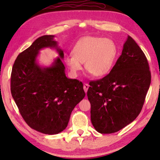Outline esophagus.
<instances>
[{"mask_svg": "<svg viewBox=\"0 0 160 160\" xmlns=\"http://www.w3.org/2000/svg\"><path fill=\"white\" fill-rule=\"evenodd\" d=\"M89 87H90V85H89L88 84H87V83H85V84H84V85H83V88H84V90H85V92H88V89H89Z\"/></svg>", "mask_w": 160, "mask_h": 160, "instance_id": "obj_1", "label": "esophagus"}]
</instances>
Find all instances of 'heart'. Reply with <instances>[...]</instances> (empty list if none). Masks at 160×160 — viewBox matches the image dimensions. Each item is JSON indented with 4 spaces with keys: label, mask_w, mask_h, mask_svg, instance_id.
Masks as SVG:
<instances>
[{
    "label": "heart",
    "mask_w": 160,
    "mask_h": 160,
    "mask_svg": "<svg viewBox=\"0 0 160 160\" xmlns=\"http://www.w3.org/2000/svg\"><path fill=\"white\" fill-rule=\"evenodd\" d=\"M117 47L109 38L87 36L80 39L72 48V55L65 58L70 74L77 77L82 63L90 74L103 77L112 70L117 56Z\"/></svg>",
    "instance_id": "1"
}]
</instances>
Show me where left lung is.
Returning a JSON list of instances; mask_svg holds the SVG:
<instances>
[{
	"label": "left lung",
	"instance_id": "8db88e82",
	"mask_svg": "<svg viewBox=\"0 0 160 160\" xmlns=\"http://www.w3.org/2000/svg\"><path fill=\"white\" fill-rule=\"evenodd\" d=\"M151 82L147 58L131 37L110 72L90 82L91 121L100 133L116 132L139 115Z\"/></svg>",
	"mask_w": 160,
	"mask_h": 160
}]
</instances>
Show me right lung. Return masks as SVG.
Here are the masks:
<instances>
[{
	"label": "right lung",
	"mask_w": 160,
	"mask_h": 160,
	"mask_svg": "<svg viewBox=\"0 0 160 160\" xmlns=\"http://www.w3.org/2000/svg\"><path fill=\"white\" fill-rule=\"evenodd\" d=\"M54 37H40L19 54L10 81L12 96L24 120L35 131L48 135L66 129L72 111L85 96L82 83L66 76L63 51ZM44 48H55L59 56L48 67L37 61Z\"/></svg>",
	"instance_id": "add662e5"
}]
</instances>
